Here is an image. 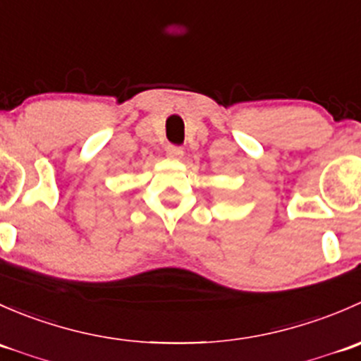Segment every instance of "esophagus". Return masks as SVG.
Listing matches in <instances>:
<instances>
[{
	"label": "esophagus",
	"mask_w": 361,
	"mask_h": 361,
	"mask_svg": "<svg viewBox=\"0 0 361 361\" xmlns=\"http://www.w3.org/2000/svg\"><path fill=\"white\" fill-rule=\"evenodd\" d=\"M166 155L169 159H181L183 157V148L181 147H174V145H169V147H167V150H166Z\"/></svg>",
	"instance_id": "esophagus-1"
}]
</instances>
